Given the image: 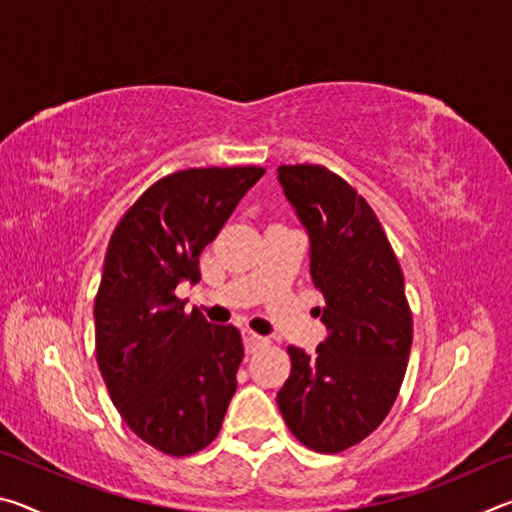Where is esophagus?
Listing matches in <instances>:
<instances>
[{"mask_svg": "<svg viewBox=\"0 0 512 512\" xmlns=\"http://www.w3.org/2000/svg\"><path fill=\"white\" fill-rule=\"evenodd\" d=\"M264 345H268V339H264V336H259L255 332H244V348L248 354L257 352L259 348H264Z\"/></svg>", "mask_w": 512, "mask_h": 512, "instance_id": "1", "label": "esophagus"}]
</instances>
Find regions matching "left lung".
Returning a JSON list of instances; mask_svg holds the SVG:
<instances>
[{"label":"left lung","instance_id":"left-lung-1","mask_svg":"<svg viewBox=\"0 0 512 512\" xmlns=\"http://www.w3.org/2000/svg\"><path fill=\"white\" fill-rule=\"evenodd\" d=\"M309 235V271L327 339L314 354L289 345L291 375L277 393L302 445L339 454L370 436L400 393L413 341L400 262L366 198L320 164L277 167Z\"/></svg>","mask_w":512,"mask_h":512}]
</instances>
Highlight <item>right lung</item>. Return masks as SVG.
I'll list each match as a JSON object with an SVG mask.
<instances>
[{
  "mask_svg": "<svg viewBox=\"0 0 512 512\" xmlns=\"http://www.w3.org/2000/svg\"><path fill=\"white\" fill-rule=\"evenodd\" d=\"M262 176L259 167L171 173L110 237L94 298L97 363L124 422L169 456L196 454L219 436L244 359L239 329L185 314L176 287L201 280L203 248Z\"/></svg>",
  "mask_w": 512,
  "mask_h": 512,
  "instance_id": "right-lung-1",
  "label": "right lung"
}]
</instances>
